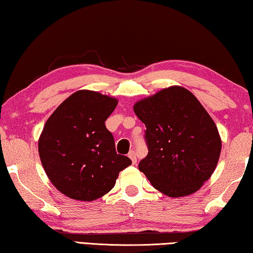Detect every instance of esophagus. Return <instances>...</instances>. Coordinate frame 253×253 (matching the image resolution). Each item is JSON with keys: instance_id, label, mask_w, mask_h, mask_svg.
Instances as JSON below:
<instances>
[{"instance_id": "1", "label": "esophagus", "mask_w": 253, "mask_h": 253, "mask_svg": "<svg viewBox=\"0 0 253 253\" xmlns=\"http://www.w3.org/2000/svg\"><path fill=\"white\" fill-rule=\"evenodd\" d=\"M128 157H129L130 160H131L132 164H136V163H137V158H136V153H135L134 149H131V151H130L129 153H128Z\"/></svg>"}]
</instances>
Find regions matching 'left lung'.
<instances>
[{
    "label": "left lung",
    "instance_id": "obj_1",
    "mask_svg": "<svg viewBox=\"0 0 253 253\" xmlns=\"http://www.w3.org/2000/svg\"><path fill=\"white\" fill-rule=\"evenodd\" d=\"M148 154L138 169L162 193L178 198L194 193L216 168L219 131L193 93L182 87L163 89L137 102Z\"/></svg>",
    "mask_w": 253,
    "mask_h": 253
}]
</instances>
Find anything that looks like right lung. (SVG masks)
Returning <instances> with one entry per match:
<instances>
[{
    "label": "right lung",
    "mask_w": 253,
    "mask_h": 253,
    "mask_svg": "<svg viewBox=\"0 0 253 253\" xmlns=\"http://www.w3.org/2000/svg\"><path fill=\"white\" fill-rule=\"evenodd\" d=\"M116 106L114 98L80 90L46 121L39 155L51 183L61 193L79 201L99 199L131 164L130 158L117 154L114 136L105 125Z\"/></svg>",
    "instance_id": "right-lung-1"
}]
</instances>
